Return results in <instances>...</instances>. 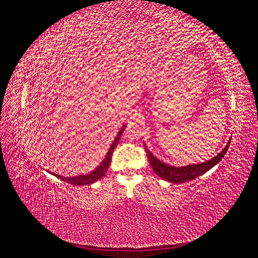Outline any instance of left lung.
I'll return each instance as SVG.
<instances>
[{
	"mask_svg": "<svg viewBox=\"0 0 258 258\" xmlns=\"http://www.w3.org/2000/svg\"><path fill=\"white\" fill-rule=\"evenodd\" d=\"M230 140L231 138L229 139L228 143L224 147V150L220 154H217L212 159L201 162V163H192V165H187L182 167L171 166L166 162L159 160L157 157H155L150 150H148L145 143H144V148L147 153V158H148V161H150V165L154 170V172L159 177H161L162 179H166L168 182L179 184V183H185V182L191 181V179L197 178L198 176L206 173L207 171L216 166L217 163L223 159L225 154L227 153V150L230 144Z\"/></svg>",
	"mask_w": 258,
	"mask_h": 258,
	"instance_id": "obj_1",
	"label": "left lung"
}]
</instances>
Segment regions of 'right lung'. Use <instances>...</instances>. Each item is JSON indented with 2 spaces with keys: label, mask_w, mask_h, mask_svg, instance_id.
<instances>
[{
  "label": "right lung",
  "mask_w": 258,
  "mask_h": 258,
  "mask_svg": "<svg viewBox=\"0 0 258 258\" xmlns=\"http://www.w3.org/2000/svg\"><path fill=\"white\" fill-rule=\"evenodd\" d=\"M124 128H126V124H123V126L120 128V130L118 131V134H117L114 142L112 143L110 150H108V152L106 153L104 159L102 160V162L100 163V165L93 170L91 171V172L87 173V174H83V175H77V176H69V177H66V176H62V175H59V174H56V173H52V172H48L52 175H54L56 177L62 179V181H64L67 183H70L72 185H76V186H82V185H90L92 183H95L97 181H99L100 178H102L106 171L108 169V166H110L111 163V158H112V154H113V151L114 148L116 147V145L118 144L119 140H120V137L122 135V132L124 130Z\"/></svg>",
  "instance_id": "add662e5"
}]
</instances>
